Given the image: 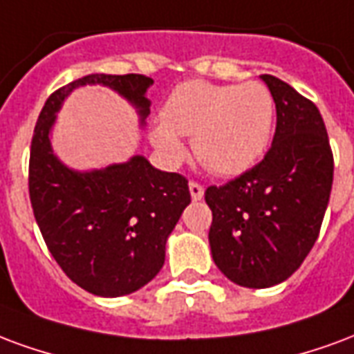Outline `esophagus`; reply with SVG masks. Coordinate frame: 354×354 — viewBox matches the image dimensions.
<instances>
[{"instance_id": "1", "label": "esophagus", "mask_w": 354, "mask_h": 354, "mask_svg": "<svg viewBox=\"0 0 354 354\" xmlns=\"http://www.w3.org/2000/svg\"><path fill=\"white\" fill-rule=\"evenodd\" d=\"M188 188H190V196H192V200L198 202V200H202L203 198V187L200 183H196V180H190L188 183Z\"/></svg>"}]
</instances>
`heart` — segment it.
<instances>
[{
	"label": "heart",
	"instance_id": "1",
	"mask_svg": "<svg viewBox=\"0 0 354 354\" xmlns=\"http://www.w3.org/2000/svg\"><path fill=\"white\" fill-rule=\"evenodd\" d=\"M275 103L264 82L177 84L167 95L162 120L151 128V143L167 160L185 154L180 136H192V151L218 175L247 171L262 156L272 138Z\"/></svg>",
	"mask_w": 354,
	"mask_h": 354
}]
</instances>
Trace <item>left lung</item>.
Segmentation results:
<instances>
[{"label": "left lung", "mask_w": 354, "mask_h": 354, "mask_svg": "<svg viewBox=\"0 0 354 354\" xmlns=\"http://www.w3.org/2000/svg\"><path fill=\"white\" fill-rule=\"evenodd\" d=\"M260 79L277 111L272 147L252 169L205 190L213 260L247 288L279 285L300 268L319 237L334 180L317 105L273 75Z\"/></svg>", "instance_id": "1"}]
</instances>
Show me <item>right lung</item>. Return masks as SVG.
<instances>
[{
  "label": "right lung",
  "instance_id": "right-lung-1",
  "mask_svg": "<svg viewBox=\"0 0 354 354\" xmlns=\"http://www.w3.org/2000/svg\"><path fill=\"white\" fill-rule=\"evenodd\" d=\"M84 84H102L149 117L151 77L86 75L48 95L30 151V200L48 251L77 285L103 298L145 286L162 270L166 241L190 203L187 177L151 166L143 156L75 171L54 156L50 130L62 103Z\"/></svg>",
  "mask_w": 354,
  "mask_h": 354
}]
</instances>
